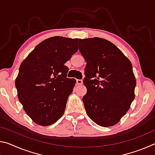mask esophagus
Listing matches in <instances>:
<instances>
[{
    "instance_id": "esophagus-1",
    "label": "esophagus",
    "mask_w": 155,
    "mask_h": 155,
    "mask_svg": "<svg viewBox=\"0 0 155 155\" xmlns=\"http://www.w3.org/2000/svg\"><path fill=\"white\" fill-rule=\"evenodd\" d=\"M82 84H83L82 80L77 79V85H82Z\"/></svg>"
}]
</instances>
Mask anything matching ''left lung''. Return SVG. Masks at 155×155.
Instances as JSON below:
<instances>
[{
	"label": "left lung",
	"mask_w": 155,
	"mask_h": 155,
	"mask_svg": "<svg viewBox=\"0 0 155 155\" xmlns=\"http://www.w3.org/2000/svg\"><path fill=\"white\" fill-rule=\"evenodd\" d=\"M78 48L86 66L83 98L90 119L104 127L116 124L135 98L136 80L130 61L105 39H79Z\"/></svg>",
	"instance_id": "8db88e82"
}]
</instances>
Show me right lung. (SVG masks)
<instances>
[{
    "label": "right lung",
    "mask_w": 155,
    "mask_h": 155,
    "mask_svg": "<svg viewBox=\"0 0 155 155\" xmlns=\"http://www.w3.org/2000/svg\"><path fill=\"white\" fill-rule=\"evenodd\" d=\"M78 39L54 36L37 46L21 64L15 79L23 109L37 124L46 127L64 114L76 83L64 64L78 51Z\"/></svg>",
    "instance_id": "obj_1"
}]
</instances>
